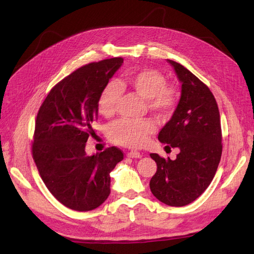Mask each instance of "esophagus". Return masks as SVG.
Here are the masks:
<instances>
[{"label": "esophagus", "instance_id": "obj_1", "mask_svg": "<svg viewBox=\"0 0 254 254\" xmlns=\"http://www.w3.org/2000/svg\"><path fill=\"white\" fill-rule=\"evenodd\" d=\"M127 157L128 158H132V159H134V158H137V159H139V158H141L142 157V155H141V153L139 152V151H130V152H128L127 153Z\"/></svg>", "mask_w": 254, "mask_h": 254}]
</instances>
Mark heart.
I'll return each instance as SVG.
<instances>
[{
    "instance_id": "heart-1",
    "label": "heart",
    "mask_w": 254,
    "mask_h": 254,
    "mask_svg": "<svg viewBox=\"0 0 254 254\" xmlns=\"http://www.w3.org/2000/svg\"><path fill=\"white\" fill-rule=\"evenodd\" d=\"M121 88H130L137 95L147 99L148 108L161 115L170 114L178 101V93L167 86L165 76L157 70L147 68L127 76L119 83L110 81L106 84L98 98V110L104 117H111L117 110ZM155 126L148 120H121L110 126L109 133L114 143L136 148L147 142Z\"/></svg>"
}]
</instances>
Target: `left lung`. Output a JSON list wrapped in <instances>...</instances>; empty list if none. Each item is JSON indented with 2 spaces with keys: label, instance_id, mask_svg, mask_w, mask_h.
<instances>
[{
  "label": "left lung",
  "instance_id": "8db88e82",
  "mask_svg": "<svg viewBox=\"0 0 254 254\" xmlns=\"http://www.w3.org/2000/svg\"><path fill=\"white\" fill-rule=\"evenodd\" d=\"M167 61L181 82V95L158 139L179 153L176 160L150 153L157 172L149 187L161 202L183 206L203 193L217 171L222 151L220 117L210 89L182 64Z\"/></svg>",
  "mask_w": 254,
  "mask_h": 254
}]
</instances>
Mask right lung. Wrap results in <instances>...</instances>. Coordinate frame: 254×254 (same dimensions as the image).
Masks as SVG:
<instances>
[{"label": "right lung", "instance_id": "1", "mask_svg": "<svg viewBox=\"0 0 254 254\" xmlns=\"http://www.w3.org/2000/svg\"><path fill=\"white\" fill-rule=\"evenodd\" d=\"M123 63L118 57L79 67L51 90L37 114L33 158L45 186L68 209L91 211L104 203L110 173L124 159L117 147L86 152L99 95Z\"/></svg>", "mask_w": 254, "mask_h": 254}]
</instances>
